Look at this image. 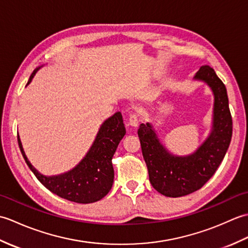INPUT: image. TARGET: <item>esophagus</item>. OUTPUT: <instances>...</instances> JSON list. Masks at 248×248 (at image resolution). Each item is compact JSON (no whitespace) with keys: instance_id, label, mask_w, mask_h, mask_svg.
Masks as SVG:
<instances>
[{"instance_id":"1","label":"esophagus","mask_w":248,"mask_h":248,"mask_svg":"<svg viewBox=\"0 0 248 248\" xmlns=\"http://www.w3.org/2000/svg\"><path fill=\"white\" fill-rule=\"evenodd\" d=\"M139 123H140V118H139L138 115H136V114L130 115L129 123H128L129 125H131V127L136 128V127H138V125H139Z\"/></svg>"}]
</instances>
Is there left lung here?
<instances>
[{
	"label": "left lung",
	"instance_id": "8db88e82",
	"mask_svg": "<svg viewBox=\"0 0 248 248\" xmlns=\"http://www.w3.org/2000/svg\"><path fill=\"white\" fill-rule=\"evenodd\" d=\"M193 80L207 84L214 97L211 132L193 154L172 155L150 123L141 124L138 131L151 186L167 197L186 196L202 187L222 163L232 136V118L224 83L209 66L200 67Z\"/></svg>",
	"mask_w": 248,
	"mask_h": 248
}]
</instances>
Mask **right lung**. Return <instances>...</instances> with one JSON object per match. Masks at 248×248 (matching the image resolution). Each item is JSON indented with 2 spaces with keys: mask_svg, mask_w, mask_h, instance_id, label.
<instances>
[{
  "mask_svg": "<svg viewBox=\"0 0 248 248\" xmlns=\"http://www.w3.org/2000/svg\"><path fill=\"white\" fill-rule=\"evenodd\" d=\"M41 67L44 66H39L33 71L26 86ZM124 134L123 115L117 112L100 125L96 139L80 163L72 170L55 176L43 175L31 164L25 155L19 135L18 144L30 170L49 191L73 202L92 203L102 199L113 186L112 159Z\"/></svg>",
  "mask_w": 248,
  "mask_h": 248,
  "instance_id": "obj_1",
  "label": "right lung"
}]
</instances>
